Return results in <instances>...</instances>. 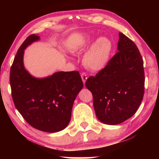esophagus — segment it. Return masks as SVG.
Segmentation results:
<instances>
[{"label": "esophagus", "mask_w": 159, "mask_h": 159, "mask_svg": "<svg viewBox=\"0 0 159 159\" xmlns=\"http://www.w3.org/2000/svg\"><path fill=\"white\" fill-rule=\"evenodd\" d=\"M81 79H82V80H83V83H84V85H85V81H86L87 79V75L86 73L83 72V73L81 74Z\"/></svg>", "instance_id": "34e87169"}]
</instances>
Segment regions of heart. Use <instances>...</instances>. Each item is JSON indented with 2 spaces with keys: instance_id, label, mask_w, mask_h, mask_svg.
<instances>
[{
  "instance_id": "obj_1",
  "label": "heart",
  "mask_w": 159,
  "mask_h": 159,
  "mask_svg": "<svg viewBox=\"0 0 159 159\" xmlns=\"http://www.w3.org/2000/svg\"><path fill=\"white\" fill-rule=\"evenodd\" d=\"M113 44L106 37H101L94 42L83 58V62L89 69L99 71L103 69L109 61Z\"/></svg>"
}]
</instances>
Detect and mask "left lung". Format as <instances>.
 Masks as SVG:
<instances>
[{
  "label": "left lung",
  "mask_w": 159,
  "mask_h": 159,
  "mask_svg": "<svg viewBox=\"0 0 159 159\" xmlns=\"http://www.w3.org/2000/svg\"><path fill=\"white\" fill-rule=\"evenodd\" d=\"M119 36L118 52L85 83L93 95L98 119L109 125L120 124L133 116L144 94L142 57L130 39L121 33Z\"/></svg>",
  "instance_id": "obj_1"
}]
</instances>
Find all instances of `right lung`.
<instances>
[{
	"label": "right lung",
	"mask_w": 159,
	"mask_h": 159,
	"mask_svg": "<svg viewBox=\"0 0 159 159\" xmlns=\"http://www.w3.org/2000/svg\"><path fill=\"white\" fill-rule=\"evenodd\" d=\"M39 39L29 35L18 50L10 70L11 96L16 109L31 126L56 133L68 125L83 83L77 71L56 72L44 79L32 76L24 67V50Z\"/></svg>",
	"instance_id": "add662e5"
}]
</instances>
